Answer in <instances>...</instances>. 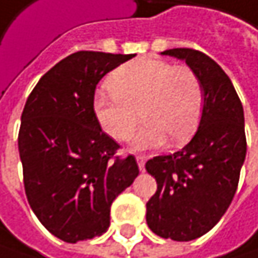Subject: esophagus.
<instances>
[{
	"label": "esophagus",
	"mask_w": 258,
	"mask_h": 258,
	"mask_svg": "<svg viewBox=\"0 0 258 258\" xmlns=\"http://www.w3.org/2000/svg\"><path fill=\"white\" fill-rule=\"evenodd\" d=\"M136 159H137V164H139V170H140V171H145L146 156H145V155H137V156H136Z\"/></svg>",
	"instance_id": "esophagus-1"
}]
</instances>
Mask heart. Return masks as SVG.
<instances>
[{
  "mask_svg": "<svg viewBox=\"0 0 258 258\" xmlns=\"http://www.w3.org/2000/svg\"><path fill=\"white\" fill-rule=\"evenodd\" d=\"M110 93H99L93 109L97 122L116 142L133 139L136 151L162 146L167 139L184 142L197 128L204 90L195 71L159 59H137L119 66L107 80Z\"/></svg>",
  "mask_w": 258,
  "mask_h": 258,
  "instance_id": "heart-1",
  "label": "heart"
}]
</instances>
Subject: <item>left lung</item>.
Segmentation results:
<instances>
[{"label": "left lung", "mask_w": 258, "mask_h": 258, "mask_svg": "<svg viewBox=\"0 0 258 258\" xmlns=\"http://www.w3.org/2000/svg\"><path fill=\"white\" fill-rule=\"evenodd\" d=\"M184 60L204 90L198 130L180 151L146 162L158 189L146 204V222L161 238L192 241L210 232L235 197L246 155L244 107L229 77L192 48L161 53Z\"/></svg>", "instance_id": "obj_1"}]
</instances>
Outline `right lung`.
Returning <instances> with one entry per match:
<instances>
[{
  "mask_svg": "<svg viewBox=\"0 0 258 258\" xmlns=\"http://www.w3.org/2000/svg\"><path fill=\"white\" fill-rule=\"evenodd\" d=\"M134 54L77 51L35 85L22 113L25 192L44 227L75 244L105 233L110 205L139 176L136 158L102 131L93 102L99 81Z\"/></svg>",
  "mask_w": 258,
  "mask_h": 258,
  "instance_id": "1",
  "label": "right lung"
}]
</instances>
